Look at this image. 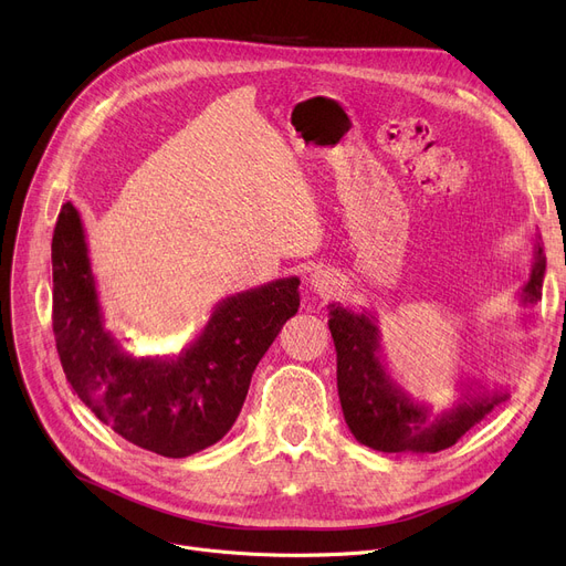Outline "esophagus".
<instances>
[{
	"label": "esophagus",
	"instance_id": "34e87169",
	"mask_svg": "<svg viewBox=\"0 0 566 566\" xmlns=\"http://www.w3.org/2000/svg\"><path fill=\"white\" fill-rule=\"evenodd\" d=\"M310 286L314 289V293H318L321 298H325V295H333L339 286V280L335 273L331 271H323V268H318V271H314L310 275Z\"/></svg>",
	"mask_w": 566,
	"mask_h": 566
}]
</instances>
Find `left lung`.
I'll use <instances>...</instances> for the list:
<instances>
[{
	"instance_id": "obj_1",
	"label": "left lung",
	"mask_w": 566,
	"mask_h": 566,
	"mask_svg": "<svg viewBox=\"0 0 566 566\" xmlns=\"http://www.w3.org/2000/svg\"><path fill=\"white\" fill-rule=\"evenodd\" d=\"M539 233L532 238L530 277L518 293L521 305L542 301L546 256ZM328 328L337 350V390L344 420L355 440L376 452H440L486 415L510 399L507 390L489 392L482 382H461L459 401L442 412L415 401L390 376L382 360L380 331L371 312L355 314L342 305H328Z\"/></svg>"
}]
</instances>
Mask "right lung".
Returning a JSON list of instances; mask_svg holds the SVG:
<instances>
[{
    "label": "right lung",
    "mask_w": 566,
    "mask_h": 566,
    "mask_svg": "<svg viewBox=\"0 0 566 566\" xmlns=\"http://www.w3.org/2000/svg\"><path fill=\"white\" fill-rule=\"evenodd\" d=\"M298 277L220 301L181 353L133 358L105 328L86 235L66 201L52 235V331L73 392L142 450L184 459L216 444L235 422L252 374L298 312Z\"/></svg>",
    "instance_id": "add662e5"
}]
</instances>
